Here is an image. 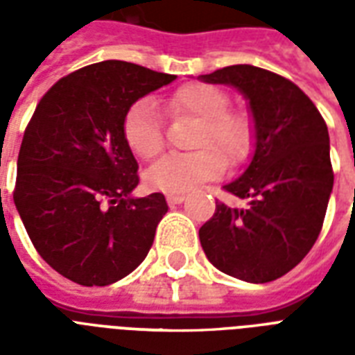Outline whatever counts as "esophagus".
Masks as SVG:
<instances>
[{"label":"esophagus","instance_id":"34e87169","mask_svg":"<svg viewBox=\"0 0 355 355\" xmlns=\"http://www.w3.org/2000/svg\"><path fill=\"white\" fill-rule=\"evenodd\" d=\"M184 200H186V195H173V193H169L167 195V202H169V205L171 206H175V205H182Z\"/></svg>","mask_w":355,"mask_h":355}]
</instances>
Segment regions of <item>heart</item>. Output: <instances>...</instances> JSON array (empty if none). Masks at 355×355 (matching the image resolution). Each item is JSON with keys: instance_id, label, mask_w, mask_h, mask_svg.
Here are the masks:
<instances>
[{"instance_id": "obj_1", "label": "heart", "mask_w": 355, "mask_h": 355, "mask_svg": "<svg viewBox=\"0 0 355 355\" xmlns=\"http://www.w3.org/2000/svg\"><path fill=\"white\" fill-rule=\"evenodd\" d=\"M230 97L225 90L205 83L180 86L167 97L166 110L171 116H188L199 121L191 155H167L153 164L145 178L150 188L164 193H188L225 173L227 158L239 164L252 149L254 130L247 114L228 110ZM123 139L134 155L150 160L164 147L158 110L149 99L132 103L123 116ZM221 150L223 157L218 150Z\"/></svg>"}]
</instances>
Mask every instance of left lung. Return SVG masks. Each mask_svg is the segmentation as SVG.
Segmentation results:
<instances>
[{
	"instance_id": "left-lung-1",
	"label": "left lung",
	"mask_w": 355,
	"mask_h": 355,
	"mask_svg": "<svg viewBox=\"0 0 355 355\" xmlns=\"http://www.w3.org/2000/svg\"><path fill=\"white\" fill-rule=\"evenodd\" d=\"M236 88L248 101L254 153L241 177L225 184L245 208L217 202L199 230L206 258L250 284L280 278L311 250L334 188L330 136L311 99L291 80L236 64L199 75Z\"/></svg>"
}]
</instances>
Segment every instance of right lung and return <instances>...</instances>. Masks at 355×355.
I'll return each mask as SVG.
<instances>
[{"label": "right lung", "instance_id": "obj_1", "mask_svg": "<svg viewBox=\"0 0 355 355\" xmlns=\"http://www.w3.org/2000/svg\"><path fill=\"white\" fill-rule=\"evenodd\" d=\"M175 79L105 60L62 77L38 103L19 147L14 205L38 254L64 278L110 286L153 247L166 197H132L138 162L121 123L132 103Z\"/></svg>", "mask_w": 355, "mask_h": 355}]
</instances>
